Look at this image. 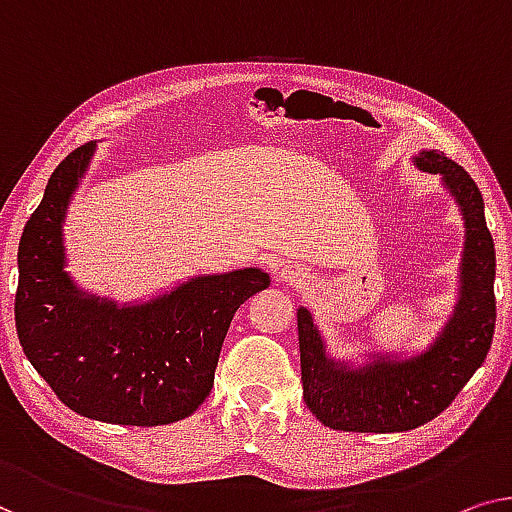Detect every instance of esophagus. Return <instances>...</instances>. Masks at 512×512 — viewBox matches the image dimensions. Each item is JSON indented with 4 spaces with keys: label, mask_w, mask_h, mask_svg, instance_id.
<instances>
[{
    "label": "esophagus",
    "mask_w": 512,
    "mask_h": 512,
    "mask_svg": "<svg viewBox=\"0 0 512 512\" xmlns=\"http://www.w3.org/2000/svg\"><path fill=\"white\" fill-rule=\"evenodd\" d=\"M276 280L289 282V285H301V282H305V273L299 269V266L285 264L276 271Z\"/></svg>",
    "instance_id": "1"
}]
</instances>
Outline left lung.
<instances>
[{
  "label": "left lung",
  "instance_id": "8db88e82",
  "mask_svg": "<svg viewBox=\"0 0 512 512\" xmlns=\"http://www.w3.org/2000/svg\"><path fill=\"white\" fill-rule=\"evenodd\" d=\"M418 170L439 174L464 218L460 294L451 317L421 354L375 352L365 363L338 361L305 308L299 319L303 400L326 427L345 432H407L439 416L490 352L497 299V255L476 181L437 149L411 158Z\"/></svg>",
  "mask_w": 512,
  "mask_h": 512
}]
</instances>
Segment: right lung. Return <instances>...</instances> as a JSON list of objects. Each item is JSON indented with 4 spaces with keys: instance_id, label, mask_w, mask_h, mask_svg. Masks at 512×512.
<instances>
[{
    "instance_id": "add662e5",
    "label": "right lung",
    "mask_w": 512,
    "mask_h": 512,
    "mask_svg": "<svg viewBox=\"0 0 512 512\" xmlns=\"http://www.w3.org/2000/svg\"><path fill=\"white\" fill-rule=\"evenodd\" d=\"M94 151L87 142L61 160L20 236L22 352L75 414L140 427L181 421L211 393L234 312L271 280L253 266L124 305L80 289L64 271V220Z\"/></svg>"
}]
</instances>
